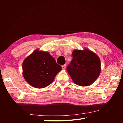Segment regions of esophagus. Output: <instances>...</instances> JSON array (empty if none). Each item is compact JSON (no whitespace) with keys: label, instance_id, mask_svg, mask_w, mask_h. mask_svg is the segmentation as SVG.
<instances>
[{"label":"esophagus","instance_id":"esophagus-1","mask_svg":"<svg viewBox=\"0 0 123 123\" xmlns=\"http://www.w3.org/2000/svg\"><path fill=\"white\" fill-rule=\"evenodd\" d=\"M66 64H64L63 65V66H62V69H65V68H66Z\"/></svg>","mask_w":123,"mask_h":123}]
</instances>
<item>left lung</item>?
Segmentation results:
<instances>
[{"label":"left lung","mask_w":123,"mask_h":123,"mask_svg":"<svg viewBox=\"0 0 123 123\" xmlns=\"http://www.w3.org/2000/svg\"><path fill=\"white\" fill-rule=\"evenodd\" d=\"M73 59L67 67V71L75 84L85 87L95 81L101 71L100 60L93 52L87 48L74 49Z\"/></svg>","instance_id":"8db88e82"}]
</instances>
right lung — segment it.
I'll list each match as a JSON object with an SVG mask.
<instances>
[{
    "instance_id": "right-lung-1",
    "label": "right lung",
    "mask_w": 123,
    "mask_h": 123,
    "mask_svg": "<svg viewBox=\"0 0 123 123\" xmlns=\"http://www.w3.org/2000/svg\"><path fill=\"white\" fill-rule=\"evenodd\" d=\"M22 69L24 78L31 86L44 88L53 81L62 67L49 52L37 49L24 59Z\"/></svg>"
}]
</instances>
